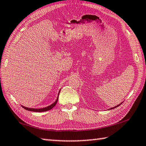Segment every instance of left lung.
I'll return each mask as SVG.
<instances>
[{
	"label": "left lung",
	"mask_w": 146,
	"mask_h": 146,
	"mask_svg": "<svg viewBox=\"0 0 146 146\" xmlns=\"http://www.w3.org/2000/svg\"><path fill=\"white\" fill-rule=\"evenodd\" d=\"M122 104V103H120V104H119V105H117V106H115V107H112V108H110L109 110H111V109H113V108H116V107H119V105H121Z\"/></svg>",
	"instance_id": "1"
}]
</instances>
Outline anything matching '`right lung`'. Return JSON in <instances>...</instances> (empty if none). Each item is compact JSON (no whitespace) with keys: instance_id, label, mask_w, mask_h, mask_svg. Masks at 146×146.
Instances as JSON below:
<instances>
[{"instance_id":"1","label":"right lung","mask_w":146,"mask_h":146,"mask_svg":"<svg viewBox=\"0 0 146 146\" xmlns=\"http://www.w3.org/2000/svg\"><path fill=\"white\" fill-rule=\"evenodd\" d=\"M60 91H59V94H58L57 98V100H55V102L54 103H52V105H49V106H48V107H46L42 108H31L25 107H24V106H22V105H21V106H22V107L23 108H25V110H29V111H33V112H46V111H48V110H51L52 108H54V107H55V105L57 104V101H58V98H59V94Z\"/></svg>"}]
</instances>
